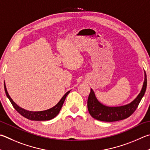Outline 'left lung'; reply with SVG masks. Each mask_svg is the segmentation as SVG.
<instances>
[{
  "instance_id": "left-lung-1",
  "label": "left lung",
  "mask_w": 150,
  "mask_h": 150,
  "mask_svg": "<svg viewBox=\"0 0 150 150\" xmlns=\"http://www.w3.org/2000/svg\"><path fill=\"white\" fill-rule=\"evenodd\" d=\"M144 73L145 77L142 88L140 94L131 103L125 105L109 107L103 105L97 100L93 90L91 89V92L87 101V107L91 115L95 119L105 122L120 121L130 117L137 110L142 98L145 94L147 86V77L146 72L144 71Z\"/></svg>"
}]
</instances>
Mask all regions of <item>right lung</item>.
Here are the masks:
<instances>
[{
    "mask_svg": "<svg viewBox=\"0 0 150 150\" xmlns=\"http://www.w3.org/2000/svg\"><path fill=\"white\" fill-rule=\"evenodd\" d=\"M4 90L5 92L7 97L8 98L10 101L12 103L13 107L15 108V110L18 111V112L21 114V115L24 117L29 119L31 121H48L50 119H53L58 115L59 113V111H60L62 105L64 104V102L66 100V98L67 96V94L69 93L70 91H68L66 94L64 95V96L62 98V99L59 100V102L57 104L54 106L53 108H52L49 110H45V111H31L24 110V109L20 108V106H18L16 103L13 101L11 98L10 96H9L7 90L6 88V85H5L4 83Z\"/></svg>",
    "mask_w": 150,
    "mask_h": 150,
    "instance_id": "1",
    "label": "right lung"
}]
</instances>
